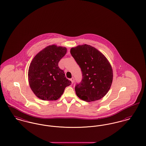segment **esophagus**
<instances>
[{"instance_id": "1", "label": "esophagus", "mask_w": 146, "mask_h": 146, "mask_svg": "<svg viewBox=\"0 0 146 146\" xmlns=\"http://www.w3.org/2000/svg\"><path fill=\"white\" fill-rule=\"evenodd\" d=\"M70 81H71V82H72V84H73V83H74V78H72L70 79Z\"/></svg>"}]
</instances>
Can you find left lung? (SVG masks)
I'll return each instance as SVG.
<instances>
[{"instance_id": "obj_1", "label": "left lung", "mask_w": 146, "mask_h": 146, "mask_svg": "<svg viewBox=\"0 0 146 146\" xmlns=\"http://www.w3.org/2000/svg\"><path fill=\"white\" fill-rule=\"evenodd\" d=\"M70 52L83 74L81 83L75 88L78 97L88 102L103 98L110 89L113 80L109 61L101 52L86 44L72 47Z\"/></svg>"}]
</instances>
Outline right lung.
Wrapping results in <instances>:
<instances>
[{
	"label": "right lung",
	"instance_id": "1",
	"mask_svg": "<svg viewBox=\"0 0 146 146\" xmlns=\"http://www.w3.org/2000/svg\"><path fill=\"white\" fill-rule=\"evenodd\" d=\"M65 47L52 44L39 52L30 63L28 70L29 86L39 99L56 100L71 82L58 67V62L67 52Z\"/></svg>",
	"mask_w": 146,
	"mask_h": 146
}]
</instances>
